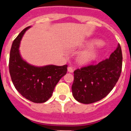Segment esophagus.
I'll use <instances>...</instances> for the list:
<instances>
[{"instance_id": "obj_1", "label": "esophagus", "mask_w": 131, "mask_h": 131, "mask_svg": "<svg viewBox=\"0 0 131 131\" xmlns=\"http://www.w3.org/2000/svg\"><path fill=\"white\" fill-rule=\"evenodd\" d=\"M67 70H68V72H69V73H73V69L71 67H69L67 68Z\"/></svg>"}]
</instances>
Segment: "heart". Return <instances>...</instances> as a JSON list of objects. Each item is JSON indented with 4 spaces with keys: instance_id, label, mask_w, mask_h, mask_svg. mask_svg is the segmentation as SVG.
<instances>
[{
    "instance_id": "obj_1",
    "label": "heart",
    "mask_w": 131,
    "mask_h": 131,
    "mask_svg": "<svg viewBox=\"0 0 131 131\" xmlns=\"http://www.w3.org/2000/svg\"><path fill=\"white\" fill-rule=\"evenodd\" d=\"M100 41L99 40H90L84 44L86 47H90L88 49H84L78 53L77 56V60L78 63L82 65H88L93 62L98 56L99 49L96 47H91L94 45H99Z\"/></svg>"
}]
</instances>
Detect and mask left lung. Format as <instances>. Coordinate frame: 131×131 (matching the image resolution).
<instances>
[{"mask_svg":"<svg viewBox=\"0 0 131 131\" xmlns=\"http://www.w3.org/2000/svg\"><path fill=\"white\" fill-rule=\"evenodd\" d=\"M122 64V49L118 44L109 58L96 65L75 70L71 88L73 97L84 104L93 103L103 99L118 81Z\"/></svg>","mask_w":131,"mask_h":131,"instance_id":"8db88e82","label":"left lung"}]
</instances>
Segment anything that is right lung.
<instances>
[{"label": "right lung", "instance_id": "right-lung-1", "mask_svg": "<svg viewBox=\"0 0 131 131\" xmlns=\"http://www.w3.org/2000/svg\"><path fill=\"white\" fill-rule=\"evenodd\" d=\"M30 27L24 28L13 41L10 51L9 73L13 85L21 95L33 103H42L51 96L58 82L67 73V65L37 67L21 58L20 41Z\"/></svg>", "mask_w": 131, "mask_h": 131}]
</instances>
